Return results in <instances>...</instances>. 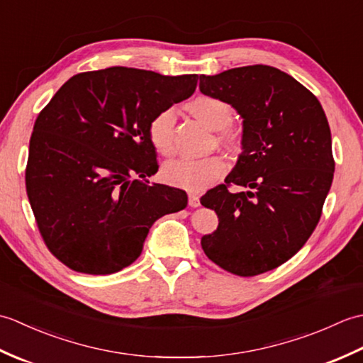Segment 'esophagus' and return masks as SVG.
<instances>
[{"instance_id": "34e87169", "label": "esophagus", "mask_w": 363, "mask_h": 363, "mask_svg": "<svg viewBox=\"0 0 363 363\" xmlns=\"http://www.w3.org/2000/svg\"><path fill=\"white\" fill-rule=\"evenodd\" d=\"M189 206L190 207H198L199 206V196L195 194H189Z\"/></svg>"}]
</instances>
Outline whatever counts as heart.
<instances>
[{"label":"heart","mask_w":363,"mask_h":363,"mask_svg":"<svg viewBox=\"0 0 363 363\" xmlns=\"http://www.w3.org/2000/svg\"><path fill=\"white\" fill-rule=\"evenodd\" d=\"M186 109L207 128L217 130L215 140L229 152H237L242 146V133L230 126L233 120V106L226 99L213 95H199L186 104ZM174 113L162 111L154 115L148 125V138L162 156L173 154V133ZM226 172V160L220 154H212L203 159H177L167 162L162 167L160 176L169 186L186 190H203L209 187Z\"/></svg>","instance_id":"b5f03b06"}]
</instances>
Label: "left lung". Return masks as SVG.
<instances>
[{"label":"left lung","mask_w":363,"mask_h":363,"mask_svg":"<svg viewBox=\"0 0 363 363\" xmlns=\"http://www.w3.org/2000/svg\"><path fill=\"white\" fill-rule=\"evenodd\" d=\"M199 90L226 99L243 118L235 167L201 196L218 215L201 246L233 274L269 272L295 256L320 221L335 169L325 111L303 84L269 65L201 74Z\"/></svg>","instance_id":"1"}]
</instances>
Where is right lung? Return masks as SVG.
<instances>
[{"label": "right lung", "instance_id": "add662e5", "mask_svg": "<svg viewBox=\"0 0 363 363\" xmlns=\"http://www.w3.org/2000/svg\"><path fill=\"white\" fill-rule=\"evenodd\" d=\"M196 84L198 74L111 67L74 74L38 113L26 191L45 245L64 265L117 273L140 256L154 221L186 209V191L146 181L159 168L148 125Z\"/></svg>", "mask_w": 363, "mask_h": 363}]
</instances>
